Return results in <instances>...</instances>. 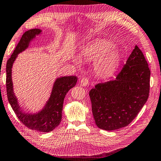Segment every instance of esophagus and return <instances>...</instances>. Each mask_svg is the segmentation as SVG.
Returning <instances> with one entry per match:
<instances>
[{"label":"esophagus","mask_w":161,"mask_h":161,"mask_svg":"<svg viewBox=\"0 0 161 161\" xmlns=\"http://www.w3.org/2000/svg\"><path fill=\"white\" fill-rule=\"evenodd\" d=\"M80 83L82 86H86L87 84H89V80L86 77H83L81 79V81H80Z\"/></svg>","instance_id":"1"}]
</instances>
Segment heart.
<instances>
[{
    "label": "heart",
    "mask_w": 161,
    "mask_h": 161,
    "mask_svg": "<svg viewBox=\"0 0 161 161\" xmlns=\"http://www.w3.org/2000/svg\"><path fill=\"white\" fill-rule=\"evenodd\" d=\"M108 40H97L89 42L81 50V55L89 61H95L94 69L100 77H110L120 64L121 54ZM79 63L80 60L77 59Z\"/></svg>",
    "instance_id": "obj_1"
}]
</instances>
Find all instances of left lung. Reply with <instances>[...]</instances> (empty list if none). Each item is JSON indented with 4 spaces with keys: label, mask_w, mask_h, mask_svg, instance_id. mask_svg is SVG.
Wrapping results in <instances>:
<instances>
[{
    "label": "left lung",
    "mask_w": 161,
    "mask_h": 161,
    "mask_svg": "<svg viewBox=\"0 0 161 161\" xmlns=\"http://www.w3.org/2000/svg\"><path fill=\"white\" fill-rule=\"evenodd\" d=\"M150 75L145 57L136 45L115 80L91 89L92 113L99 129H121L136 118L149 96Z\"/></svg>",
    "instance_id": "obj_1"
}]
</instances>
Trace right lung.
Here are the masks:
<instances>
[{
	"label": "right lung",
	"mask_w": 161,
	"mask_h": 161,
	"mask_svg": "<svg viewBox=\"0 0 161 161\" xmlns=\"http://www.w3.org/2000/svg\"><path fill=\"white\" fill-rule=\"evenodd\" d=\"M40 29H31L22 35L12 55L8 59L6 64V91L10 106L22 124L32 130L41 132H50L58 126L62 120V111L64 97L68 91L75 86L77 77L75 76L58 78L54 82L50 98L45 107L36 114L23 112L18 104L17 99L13 93L11 79V68L18 54L28 47L31 40L40 34Z\"/></svg>",
	"instance_id": "add662e5"
}]
</instances>
